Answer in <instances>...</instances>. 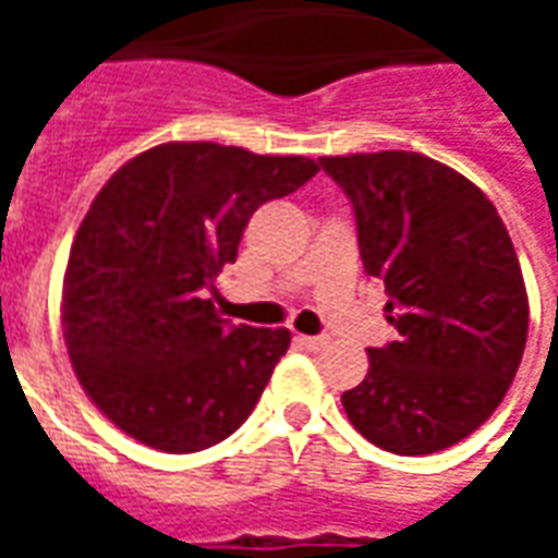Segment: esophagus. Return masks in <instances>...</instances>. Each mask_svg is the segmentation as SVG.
<instances>
[{
  "mask_svg": "<svg viewBox=\"0 0 558 558\" xmlns=\"http://www.w3.org/2000/svg\"><path fill=\"white\" fill-rule=\"evenodd\" d=\"M295 343H299V347H304V350L319 352L323 347H328V338H323V335H299V338H295Z\"/></svg>",
  "mask_w": 558,
  "mask_h": 558,
  "instance_id": "1",
  "label": "esophagus"
}]
</instances>
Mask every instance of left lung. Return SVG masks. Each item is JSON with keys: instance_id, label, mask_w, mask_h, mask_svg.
Listing matches in <instances>:
<instances>
[{"instance_id": "left-lung-1", "label": "left lung", "mask_w": 558, "mask_h": 558, "mask_svg": "<svg viewBox=\"0 0 558 558\" xmlns=\"http://www.w3.org/2000/svg\"><path fill=\"white\" fill-rule=\"evenodd\" d=\"M355 208L364 271L398 340L343 391L352 427L391 454H433L490 418L514 379L529 302L514 244L475 184L418 151L319 158Z\"/></svg>"}]
</instances>
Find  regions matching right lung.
<instances>
[{"mask_svg": "<svg viewBox=\"0 0 558 558\" xmlns=\"http://www.w3.org/2000/svg\"><path fill=\"white\" fill-rule=\"evenodd\" d=\"M316 172L302 155L163 143L104 184L71 244L62 328L80 386L119 430L187 454L242 427L290 331L232 326L208 290L256 208Z\"/></svg>", "mask_w": 558, "mask_h": 558, "instance_id": "obj_1", "label": "right lung"}]
</instances>
